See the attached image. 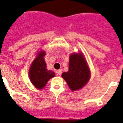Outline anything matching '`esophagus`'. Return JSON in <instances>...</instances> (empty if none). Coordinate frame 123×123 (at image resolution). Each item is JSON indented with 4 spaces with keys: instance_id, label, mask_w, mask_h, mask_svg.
I'll return each mask as SVG.
<instances>
[{
    "instance_id": "obj_1",
    "label": "esophagus",
    "mask_w": 123,
    "mask_h": 123,
    "mask_svg": "<svg viewBox=\"0 0 123 123\" xmlns=\"http://www.w3.org/2000/svg\"><path fill=\"white\" fill-rule=\"evenodd\" d=\"M56 74H57V75H61L62 74L61 69H59V70H57V71H56Z\"/></svg>"
}]
</instances>
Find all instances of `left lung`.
<instances>
[{"label":"left lung","instance_id":"8db88e82","mask_svg":"<svg viewBox=\"0 0 123 123\" xmlns=\"http://www.w3.org/2000/svg\"><path fill=\"white\" fill-rule=\"evenodd\" d=\"M89 68L82 53H73L69 56V69L64 72L62 77L73 91L80 89L89 80Z\"/></svg>","mask_w":123,"mask_h":123}]
</instances>
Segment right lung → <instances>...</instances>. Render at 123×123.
Here are the masks:
<instances>
[{"mask_svg": "<svg viewBox=\"0 0 123 123\" xmlns=\"http://www.w3.org/2000/svg\"><path fill=\"white\" fill-rule=\"evenodd\" d=\"M45 54L46 53L43 50L37 54V57L34 60L29 71V76L32 84L39 89L44 87L48 81L55 75L54 71L46 69L44 59Z\"/></svg>", "mask_w": 123, "mask_h": 123, "instance_id": "add662e5", "label": "right lung"}]
</instances>
